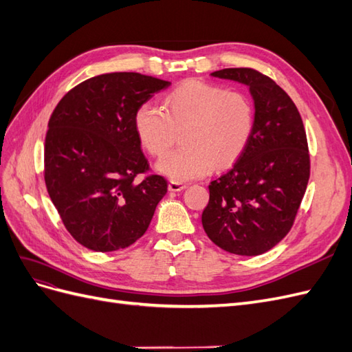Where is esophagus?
Returning a JSON list of instances; mask_svg holds the SVG:
<instances>
[{
  "mask_svg": "<svg viewBox=\"0 0 352 352\" xmlns=\"http://www.w3.org/2000/svg\"><path fill=\"white\" fill-rule=\"evenodd\" d=\"M184 189H186V184L176 182V180H172V182L168 184V190H172V192H179V190H184Z\"/></svg>",
  "mask_w": 352,
  "mask_h": 352,
  "instance_id": "obj_1",
  "label": "esophagus"
}]
</instances>
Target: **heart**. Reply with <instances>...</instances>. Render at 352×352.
<instances>
[{
  "label": "heart",
  "mask_w": 352,
  "mask_h": 352,
  "mask_svg": "<svg viewBox=\"0 0 352 352\" xmlns=\"http://www.w3.org/2000/svg\"><path fill=\"white\" fill-rule=\"evenodd\" d=\"M135 133L154 157H163L176 141L177 150L158 163V172L176 182L208 175L214 164L226 167L245 151L254 131V107L238 91L188 80L163 100V109L151 102L138 107Z\"/></svg>",
  "instance_id": "heart-1"
}]
</instances>
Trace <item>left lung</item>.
I'll return each mask as SVG.
<instances>
[{
	"mask_svg": "<svg viewBox=\"0 0 352 352\" xmlns=\"http://www.w3.org/2000/svg\"><path fill=\"white\" fill-rule=\"evenodd\" d=\"M211 74L247 85L255 114L245 151L208 186L202 226L221 250L260 255L291 230L310 179L302 119L289 95L257 70L236 67Z\"/></svg>",
	"mask_w": 352,
	"mask_h": 352,
	"instance_id": "1",
	"label": "left lung"
}]
</instances>
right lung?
Masks as SVG:
<instances>
[{
  "mask_svg": "<svg viewBox=\"0 0 352 352\" xmlns=\"http://www.w3.org/2000/svg\"><path fill=\"white\" fill-rule=\"evenodd\" d=\"M170 85L133 72L83 80L60 100L45 136L44 179L70 235L110 252L140 239L167 180L150 172L133 127L140 105Z\"/></svg>",
  "mask_w": 352,
  "mask_h": 352,
  "instance_id": "add662e5",
  "label": "right lung"
}]
</instances>
